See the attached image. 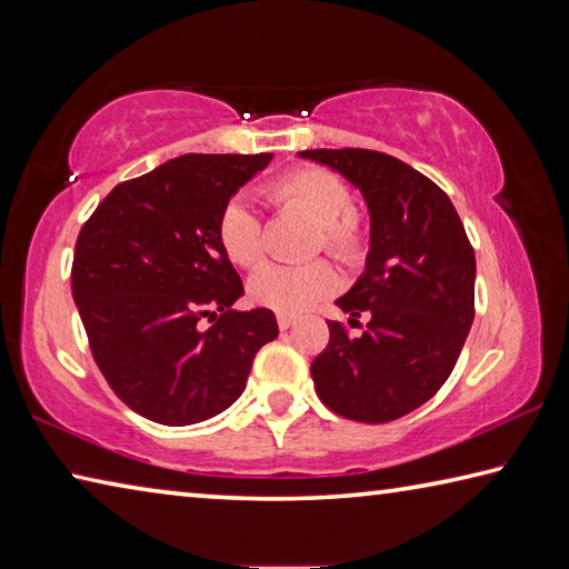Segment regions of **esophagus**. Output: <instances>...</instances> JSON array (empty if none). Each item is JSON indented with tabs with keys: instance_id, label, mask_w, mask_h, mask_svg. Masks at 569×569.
<instances>
[{
	"instance_id": "obj_1",
	"label": "esophagus",
	"mask_w": 569,
	"mask_h": 569,
	"mask_svg": "<svg viewBox=\"0 0 569 569\" xmlns=\"http://www.w3.org/2000/svg\"><path fill=\"white\" fill-rule=\"evenodd\" d=\"M296 323V316H278V329L281 331H286V329H291V326Z\"/></svg>"
}]
</instances>
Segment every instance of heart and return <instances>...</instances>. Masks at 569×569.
<instances>
[{"mask_svg": "<svg viewBox=\"0 0 569 569\" xmlns=\"http://www.w3.org/2000/svg\"><path fill=\"white\" fill-rule=\"evenodd\" d=\"M273 206L306 216L319 226L313 253L326 250L343 263H356L363 253L366 238L353 213V198L346 182L321 168H298L278 176L266 188ZM218 246L230 263L253 268L263 258V228L256 210L243 198L228 200L216 226ZM341 278L329 261L306 266H263L250 276L248 298L276 313H303L323 298L339 291Z\"/></svg>", "mask_w": 569, "mask_h": 569, "instance_id": "obj_1", "label": "heart"}]
</instances>
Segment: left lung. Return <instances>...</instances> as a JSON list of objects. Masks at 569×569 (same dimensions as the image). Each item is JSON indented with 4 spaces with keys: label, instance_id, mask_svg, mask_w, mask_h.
Listing matches in <instances>:
<instances>
[{
    "label": "left lung",
    "instance_id": "1",
    "mask_svg": "<svg viewBox=\"0 0 569 569\" xmlns=\"http://www.w3.org/2000/svg\"><path fill=\"white\" fill-rule=\"evenodd\" d=\"M361 190L371 218L359 281L336 306L361 336L329 321V346L311 363L331 411L387 423L441 389L475 321V248L447 192L407 162L377 150H303Z\"/></svg>",
    "mask_w": 569,
    "mask_h": 569
}]
</instances>
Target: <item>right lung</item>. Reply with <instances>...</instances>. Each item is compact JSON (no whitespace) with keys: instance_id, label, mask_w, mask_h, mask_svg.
<instances>
[{"instance_id":"right-lung-1","label":"right lung","mask_w":569,"mask_h":569,"mask_svg":"<svg viewBox=\"0 0 569 569\" xmlns=\"http://www.w3.org/2000/svg\"><path fill=\"white\" fill-rule=\"evenodd\" d=\"M271 158L180 156L112 188L82 226L72 298L102 377L140 417L188 427L226 411L278 336L273 311L233 308L243 283L216 236L220 210Z\"/></svg>"}]
</instances>
